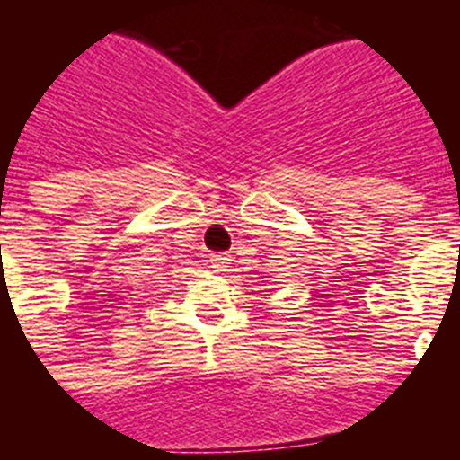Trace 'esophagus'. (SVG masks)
Instances as JSON below:
<instances>
[{
	"label": "esophagus",
	"mask_w": 460,
	"mask_h": 460,
	"mask_svg": "<svg viewBox=\"0 0 460 460\" xmlns=\"http://www.w3.org/2000/svg\"><path fill=\"white\" fill-rule=\"evenodd\" d=\"M226 260H227V258H223L221 253H211V255H209L211 267H214V270H217V271H221L223 267H226Z\"/></svg>",
	"instance_id": "34e87169"
}]
</instances>
